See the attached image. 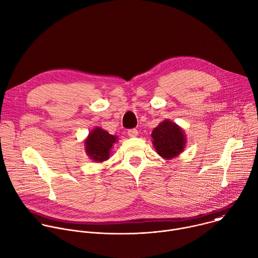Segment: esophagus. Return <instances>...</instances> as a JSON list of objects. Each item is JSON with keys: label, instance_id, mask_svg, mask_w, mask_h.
<instances>
[{"label": "esophagus", "instance_id": "esophagus-1", "mask_svg": "<svg viewBox=\"0 0 258 258\" xmlns=\"http://www.w3.org/2000/svg\"><path fill=\"white\" fill-rule=\"evenodd\" d=\"M127 135L130 138H136L139 136V132L136 130V128H133V130H130L127 132Z\"/></svg>", "mask_w": 258, "mask_h": 258}]
</instances>
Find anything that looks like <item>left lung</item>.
Wrapping results in <instances>:
<instances>
[{"label": "left lung", "instance_id": "1", "mask_svg": "<svg viewBox=\"0 0 258 258\" xmlns=\"http://www.w3.org/2000/svg\"><path fill=\"white\" fill-rule=\"evenodd\" d=\"M151 137L157 154L165 160L178 157L187 145L183 128L170 119L162 120L153 130Z\"/></svg>", "mask_w": 258, "mask_h": 258}]
</instances>
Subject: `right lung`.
<instances>
[{"label":"right lung","instance_id":"1","mask_svg":"<svg viewBox=\"0 0 258 258\" xmlns=\"http://www.w3.org/2000/svg\"><path fill=\"white\" fill-rule=\"evenodd\" d=\"M117 141V136L110 135L100 126H95L84 140V150L92 161L102 163L109 159L111 149Z\"/></svg>","mask_w":258,"mask_h":258}]
</instances>
